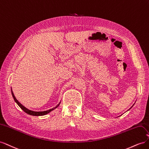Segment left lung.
Segmentation results:
<instances>
[{
    "mask_svg": "<svg viewBox=\"0 0 149 149\" xmlns=\"http://www.w3.org/2000/svg\"><path fill=\"white\" fill-rule=\"evenodd\" d=\"M134 105H133V106H134ZM132 107H130V109H131V108H132Z\"/></svg>",
    "mask_w": 149,
    "mask_h": 149,
    "instance_id": "obj_1",
    "label": "left lung"
}]
</instances>
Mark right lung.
Wrapping results in <instances>:
<instances>
[{"instance_id": "1", "label": "right lung", "mask_w": 149, "mask_h": 149, "mask_svg": "<svg viewBox=\"0 0 149 149\" xmlns=\"http://www.w3.org/2000/svg\"><path fill=\"white\" fill-rule=\"evenodd\" d=\"M11 92H12V97L13 98V100H14L15 102L17 104V105L19 106L21 109L23 110L25 112H26V114H28L29 115H31V116H45V115H47L48 114V113H49V112H52V111H53L54 109H55L56 108H57L58 106H59L61 102H59V104H58V105H56L55 107H54L53 108H52V109H50L49 110H47V111H31V110H30L29 109H27V108L25 107L24 106H23L22 104L19 102V101H18L16 97H15L14 96V94H13L12 90V88H11Z\"/></svg>"}]
</instances>
